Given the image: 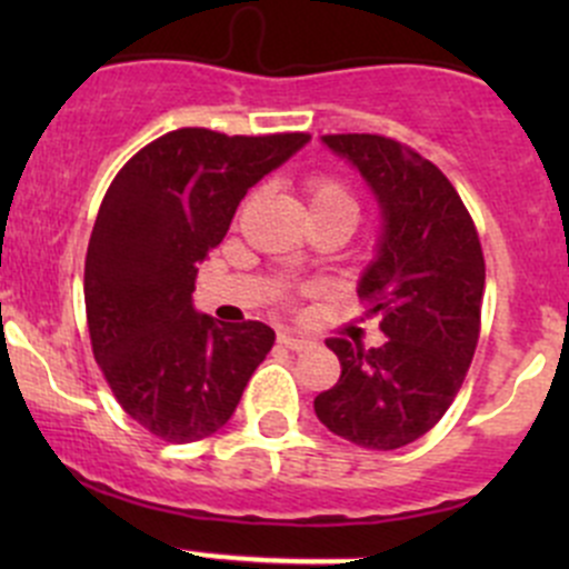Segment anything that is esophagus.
Returning a JSON list of instances; mask_svg holds the SVG:
<instances>
[{"label":"esophagus","mask_w":569,"mask_h":569,"mask_svg":"<svg viewBox=\"0 0 569 569\" xmlns=\"http://www.w3.org/2000/svg\"><path fill=\"white\" fill-rule=\"evenodd\" d=\"M278 343H283V347L291 349V352H302V349L311 347V338L300 336V332H295V330H280Z\"/></svg>","instance_id":"obj_1"}]
</instances>
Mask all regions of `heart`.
<instances>
[{
    "label": "heart",
    "instance_id": "b5f03b06",
    "mask_svg": "<svg viewBox=\"0 0 569 569\" xmlns=\"http://www.w3.org/2000/svg\"><path fill=\"white\" fill-rule=\"evenodd\" d=\"M306 194H308V209L313 217H336L343 220L349 228L358 220V194H355L352 183L343 181L341 176L332 173H317L306 181Z\"/></svg>",
    "mask_w": 569,
    "mask_h": 569
}]
</instances>
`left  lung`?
I'll return each mask as SVG.
<instances>
[{
  "label": "left lung",
  "instance_id": "8db88e82",
  "mask_svg": "<svg viewBox=\"0 0 569 569\" xmlns=\"http://www.w3.org/2000/svg\"><path fill=\"white\" fill-rule=\"evenodd\" d=\"M375 189L382 209L377 261L358 286L366 317H380L377 349L327 338L341 377L313 399L338 438L393 451L443 418L473 360L481 330L485 252L473 217L438 164L382 134H325Z\"/></svg>",
  "mask_w": 569,
  "mask_h": 569
}]
</instances>
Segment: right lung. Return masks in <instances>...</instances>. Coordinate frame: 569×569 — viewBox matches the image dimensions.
I'll use <instances>...</instances> for the list:
<instances>
[{
  "mask_svg": "<svg viewBox=\"0 0 569 569\" xmlns=\"http://www.w3.org/2000/svg\"><path fill=\"white\" fill-rule=\"evenodd\" d=\"M308 140L306 131H168L118 170L101 200L84 258L93 358L129 418L168 443L226 427L272 349L261 321L194 311V274L252 183Z\"/></svg>",
  "mask_w": 569,
  "mask_h": 569,
  "instance_id": "right-lung-1",
  "label": "right lung"
}]
</instances>
